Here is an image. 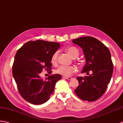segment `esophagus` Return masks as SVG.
I'll return each mask as SVG.
<instances>
[{
	"instance_id": "1",
	"label": "esophagus",
	"mask_w": 123,
	"mask_h": 123,
	"mask_svg": "<svg viewBox=\"0 0 123 123\" xmlns=\"http://www.w3.org/2000/svg\"><path fill=\"white\" fill-rule=\"evenodd\" d=\"M62 78H65V79H67V80H72V77H65V76H62Z\"/></svg>"
}]
</instances>
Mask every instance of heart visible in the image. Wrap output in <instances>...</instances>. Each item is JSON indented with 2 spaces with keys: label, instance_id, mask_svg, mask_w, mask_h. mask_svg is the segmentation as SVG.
<instances>
[{
  "label": "heart",
  "instance_id": "b5f03b06",
  "mask_svg": "<svg viewBox=\"0 0 123 123\" xmlns=\"http://www.w3.org/2000/svg\"><path fill=\"white\" fill-rule=\"evenodd\" d=\"M66 50L67 53L69 55V56L72 57L73 58H77L79 56L80 52L77 48L73 46L71 47H67L66 48ZM58 51H56L51 57V62L52 63H55L57 61V57H58ZM76 68L75 67L70 66H60L56 70V73L59 74L60 75H62L65 77H68L69 76L72 74L76 72Z\"/></svg>",
  "mask_w": 123,
  "mask_h": 123
}]
</instances>
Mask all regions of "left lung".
Segmentation results:
<instances>
[{
    "label": "left lung",
    "mask_w": 123,
    "mask_h": 123,
    "mask_svg": "<svg viewBox=\"0 0 123 123\" xmlns=\"http://www.w3.org/2000/svg\"><path fill=\"white\" fill-rule=\"evenodd\" d=\"M73 43L83 49L86 64L81 73L92 71L88 76L78 77L79 85L75 90L80 99L88 102L96 100L105 93L113 73V64L108 48L92 37H82Z\"/></svg>",
    "instance_id": "left-lung-1"
}]
</instances>
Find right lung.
Here are the masks:
<instances>
[{"label": "right lung", "instance_id": "1", "mask_svg": "<svg viewBox=\"0 0 123 123\" xmlns=\"http://www.w3.org/2000/svg\"><path fill=\"white\" fill-rule=\"evenodd\" d=\"M60 46L58 43L29 41L16 53L12 75L20 95L28 102L40 105L47 102L62 78L59 74L49 76L45 80L40 76L43 69H51V57Z\"/></svg>", "mask_w": 123, "mask_h": 123}]
</instances>
